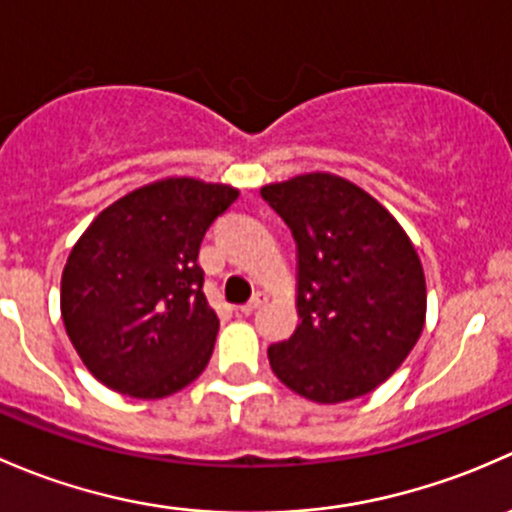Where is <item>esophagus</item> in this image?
Segmentation results:
<instances>
[{"instance_id": "34e87169", "label": "esophagus", "mask_w": 512, "mask_h": 512, "mask_svg": "<svg viewBox=\"0 0 512 512\" xmlns=\"http://www.w3.org/2000/svg\"><path fill=\"white\" fill-rule=\"evenodd\" d=\"M263 303H266V295H263V293H256L254 298L249 300V303L239 305V313H241V315H251V313H256V310L261 308Z\"/></svg>"}]
</instances>
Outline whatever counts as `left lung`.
I'll list each match as a JSON object with an SVG mask.
<instances>
[{
  "mask_svg": "<svg viewBox=\"0 0 512 512\" xmlns=\"http://www.w3.org/2000/svg\"><path fill=\"white\" fill-rule=\"evenodd\" d=\"M295 239L298 328L268 347L300 397H365L402 367L426 323V278L412 239L350 179L305 172L261 187Z\"/></svg>",
  "mask_w": 512,
  "mask_h": 512,
  "instance_id": "8db88e82",
  "label": "left lung"
}]
</instances>
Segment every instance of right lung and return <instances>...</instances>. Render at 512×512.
<instances>
[{"instance_id": "add662e5", "label": "right lung", "mask_w": 512, "mask_h": 512, "mask_svg": "<svg viewBox=\"0 0 512 512\" xmlns=\"http://www.w3.org/2000/svg\"><path fill=\"white\" fill-rule=\"evenodd\" d=\"M239 189L162 177L115 199L73 244L61 318L88 372L135 399H162L207 367L219 318L202 291L199 244Z\"/></svg>"}]
</instances>
